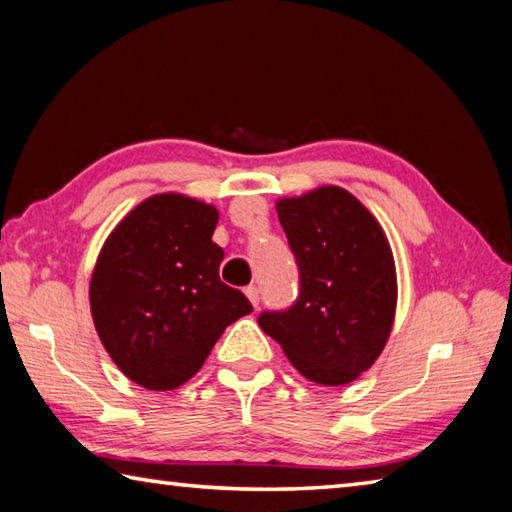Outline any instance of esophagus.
<instances>
[{"label":"esophagus","mask_w":512,"mask_h":512,"mask_svg":"<svg viewBox=\"0 0 512 512\" xmlns=\"http://www.w3.org/2000/svg\"><path fill=\"white\" fill-rule=\"evenodd\" d=\"M245 294H247V299L251 301V306L258 308V288H256V285H249V288H245Z\"/></svg>","instance_id":"obj_1"}]
</instances>
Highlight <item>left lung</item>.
I'll use <instances>...</instances> for the list:
<instances>
[{
	"label": "left lung",
	"instance_id": "8db88e82",
	"mask_svg": "<svg viewBox=\"0 0 512 512\" xmlns=\"http://www.w3.org/2000/svg\"><path fill=\"white\" fill-rule=\"evenodd\" d=\"M297 256L301 292L258 324L310 382L342 387L369 371L389 342L398 306L396 261L378 218L342 186L276 200Z\"/></svg>",
	"mask_w": 512,
	"mask_h": 512
}]
</instances>
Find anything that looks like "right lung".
Segmentation results:
<instances>
[{
  "instance_id": "right-lung-1",
  "label": "right lung",
  "mask_w": 512,
  "mask_h": 512,
  "mask_svg": "<svg viewBox=\"0 0 512 512\" xmlns=\"http://www.w3.org/2000/svg\"><path fill=\"white\" fill-rule=\"evenodd\" d=\"M220 213L184 193L139 202L98 251L89 308L125 378L150 391L182 387L202 369L224 328L249 315L220 281L224 251L211 240Z\"/></svg>"
}]
</instances>
